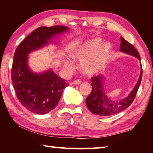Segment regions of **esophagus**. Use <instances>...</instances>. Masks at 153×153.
<instances>
[{
	"label": "esophagus",
	"mask_w": 153,
	"mask_h": 153,
	"mask_svg": "<svg viewBox=\"0 0 153 153\" xmlns=\"http://www.w3.org/2000/svg\"><path fill=\"white\" fill-rule=\"evenodd\" d=\"M81 83H82V81H81L80 79H76V80L74 81V82H73L74 85H78V84H80Z\"/></svg>",
	"instance_id": "esophagus-1"
}]
</instances>
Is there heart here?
Returning a JSON list of instances; mask_svg holds the SVG:
<instances>
[{"instance_id":"1","label":"heart","mask_w":153,"mask_h":153,"mask_svg":"<svg viewBox=\"0 0 153 153\" xmlns=\"http://www.w3.org/2000/svg\"><path fill=\"white\" fill-rule=\"evenodd\" d=\"M112 45L109 43L102 44V40L95 39L83 44L74 52V59L81 61V68L84 73L93 75L101 71L105 68L111 54ZM65 66L71 68L70 61L66 60Z\"/></svg>"}]
</instances>
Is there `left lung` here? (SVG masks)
<instances>
[{
  "label": "left lung",
  "instance_id": "left-lung-1",
  "mask_svg": "<svg viewBox=\"0 0 153 153\" xmlns=\"http://www.w3.org/2000/svg\"><path fill=\"white\" fill-rule=\"evenodd\" d=\"M120 39H121L120 51L137 57L139 60H141L139 53L133 46V45L129 43L122 36ZM142 74L143 71L141 68L140 76L134 89L125 99L119 100H110L106 97L102 87L103 76L102 75L92 77L91 78L92 82V91L89 95L87 97L85 101L87 108L94 114L102 116H112L124 110L129 106H130L134 101L141 82Z\"/></svg>",
  "mask_w": 153,
  "mask_h": 153
}]
</instances>
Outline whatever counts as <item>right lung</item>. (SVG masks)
Wrapping results in <instances>:
<instances>
[{"mask_svg": "<svg viewBox=\"0 0 153 153\" xmlns=\"http://www.w3.org/2000/svg\"><path fill=\"white\" fill-rule=\"evenodd\" d=\"M67 30L68 27L63 25L39 27L16 48L12 67V84L19 102L30 112L37 114L51 112L69 85L52 70L41 74L32 72L27 65L28 54L47 45L55 35Z\"/></svg>", "mask_w": 153, "mask_h": 153, "instance_id": "right-lung-1", "label": "right lung"}]
</instances>
